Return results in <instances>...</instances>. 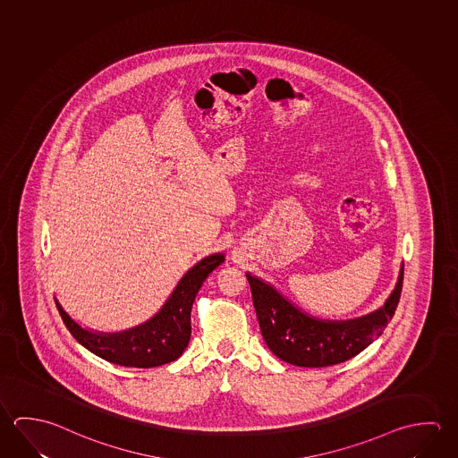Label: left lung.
Returning <instances> with one entry per match:
<instances>
[{"mask_svg":"<svg viewBox=\"0 0 458 458\" xmlns=\"http://www.w3.org/2000/svg\"><path fill=\"white\" fill-rule=\"evenodd\" d=\"M264 341L281 360L296 367L320 369L349 360L383 333L402 293L403 267L391 296L375 312L353 320H320L299 310L272 284L246 273Z\"/></svg>","mask_w":458,"mask_h":458,"instance_id":"left-lung-1","label":"left lung"}]
</instances>
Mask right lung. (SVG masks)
<instances>
[{
	"label": "right lung",
	"mask_w": 458,
	"mask_h": 458,
	"mask_svg": "<svg viewBox=\"0 0 458 458\" xmlns=\"http://www.w3.org/2000/svg\"><path fill=\"white\" fill-rule=\"evenodd\" d=\"M224 254H212L194 265L178 281L172 296L151 320L121 333H98L83 328L65 312L56 299L57 309L72 336L105 360L133 369H153L177 360L191 336V307L194 297L210 273L224 264Z\"/></svg>",
	"instance_id": "1"
}]
</instances>
